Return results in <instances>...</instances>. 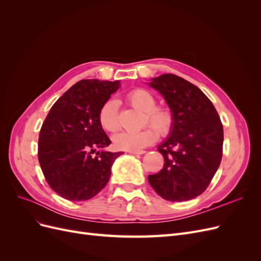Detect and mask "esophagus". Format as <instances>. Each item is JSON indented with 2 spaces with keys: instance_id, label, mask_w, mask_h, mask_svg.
Returning a JSON list of instances; mask_svg holds the SVG:
<instances>
[{
  "instance_id": "esophagus-1",
  "label": "esophagus",
  "mask_w": 261,
  "mask_h": 261,
  "mask_svg": "<svg viewBox=\"0 0 261 261\" xmlns=\"http://www.w3.org/2000/svg\"><path fill=\"white\" fill-rule=\"evenodd\" d=\"M145 152V150H140V151H129V153L132 154H144Z\"/></svg>"
}]
</instances>
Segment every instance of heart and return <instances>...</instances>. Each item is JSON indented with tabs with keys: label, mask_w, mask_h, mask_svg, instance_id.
Wrapping results in <instances>:
<instances>
[{
	"label": "heart",
	"mask_w": 261,
	"mask_h": 261,
	"mask_svg": "<svg viewBox=\"0 0 261 261\" xmlns=\"http://www.w3.org/2000/svg\"><path fill=\"white\" fill-rule=\"evenodd\" d=\"M127 99L134 108L146 113L145 125H151L161 136H167L172 132L175 124L174 114L169 108L155 107L156 100L152 93L137 88L128 92ZM98 120L101 127L109 133H115L120 129L121 123L116 100L110 99L102 105ZM154 130L148 127L137 133L123 132L117 134L113 137L114 146L117 149L127 150V151H140L141 149L152 145L156 140L158 134Z\"/></svg>",
	"instance_id": "b5f03b06"
}]
</instances>
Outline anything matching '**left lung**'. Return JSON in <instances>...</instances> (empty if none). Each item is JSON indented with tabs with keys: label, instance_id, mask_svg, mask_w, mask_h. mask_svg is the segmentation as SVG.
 <instances>
[{
	"label": "left lung",
	"instance_id": "8db88e82",
	"mask_svg": "<svg viewBox=\"0 0 261 261\" xmlns=\"http://www.w3.org/2000/svg\"><path fill=\"white\" fill-rule=\"evenodd\" d=\"M149 85L164 97L175 124L158 147L163 168L148 180L163 199H193L206 191L222 159V123L209 98L184 78L163 74Z\"/></svg>",
	"mask_w": 261,
	"mask_h": 261
}]
</instances>
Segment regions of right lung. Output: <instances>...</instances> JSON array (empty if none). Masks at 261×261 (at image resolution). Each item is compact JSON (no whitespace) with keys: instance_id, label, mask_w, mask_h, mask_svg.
<instances>
[{"instance_id":"obj_1","label":"right lung","mask_w":261,"mask_h":261,"mask_svg":"<svg viewBox=\"0 0 261 261\" xmlns=\"http://www.w3.org/2000/svg\"><path fill=\"white\" fill-rule=\"evenodd\" d=\"M118 87L120 82H78L45 117L39 134L38 159L45 180L63 198L88 200L108 184L112 164L122 152L97 151L111 144L98 114Z\"/></svg>"}]
</instances>
